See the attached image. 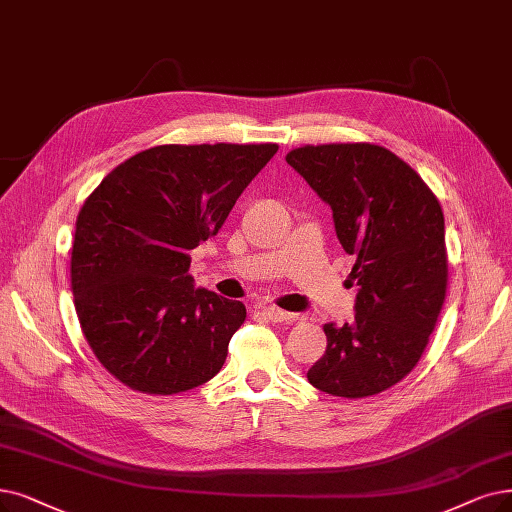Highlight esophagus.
Returning <instances> with one entry per match:
<instances>
[{"mask_svg": "<svg viewBox=\"0 0 512 512\" xmlns=\"http://www.w3.org/2000/svg\"><path fill=\"white\" fill-rule=\"evenodd\" d=\"M260 313L267 317V319H271V321H277V323H281V321H296V315L285 313V311L277 309V306H262Z\"/></svg>", "mask_w": 512, "mask_h": 512, "instance_id": "esophagus-1", "label": "esophagus"}]
</instances>
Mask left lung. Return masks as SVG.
Wrapping results in <instances>:
<instances>
[{"label": "left lung", "mask_w": 512, "mask_h": 512, "mask_svg": "<svg viewBox=\"0 0 512 512\" xmlns=\"http://www.w3.org/2000/svg\"><path fill=\"white\" fill-rule=\"evenodd\" d=\"M285 161L330 203L359 285L355 321L323 325L327 349L306 378L346 399L388 391L420 361L445 302L441 203L414 168L372 142L304 145Z\"/></svg>", "instance_id": "obj_1"}]
</instances>
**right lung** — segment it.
I'll use <instances>...</instances> for the list:
<instances>
[{
  "label": "right lung",
  "instance_id": "1",
  "mask_svg": "<svg viewBox=\"0 0 512 512\" xmlns=\"http://www.w3.org/2000/svg\"><path fill=\"white\" fill-rule=\"evenodd\" d=\"M277 145H159L102 178L75 222L71 290L92 353L132 391L212 380L245 321L239 300L195 290L191 256L216 235Z\"/></svg>",
  "mask_w": 512,
  "mask_h": 512
}]
</instances>
